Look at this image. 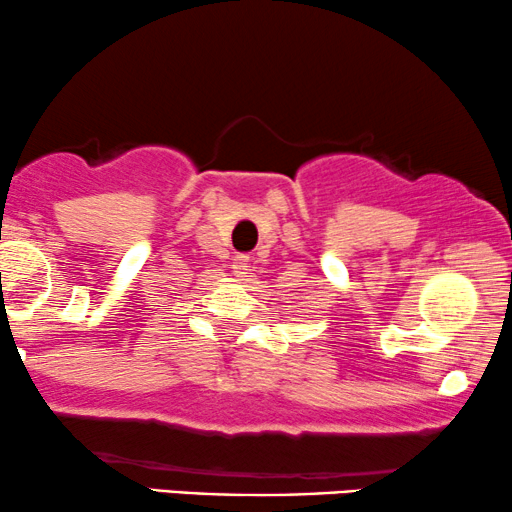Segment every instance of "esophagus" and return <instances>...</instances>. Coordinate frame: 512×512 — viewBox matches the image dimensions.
Segmentation results:
<instances>
[{"label": "esophagus", "instance_id": "esophagus-1", "mask_svg": "<svg viewBox=\"0 0 512 512\" xmlns=\"http://www.w3.org/2000/svg\"><path fill=\"white\" fill-rule=\"evenodd\" d=\"M249 270H251V263H249V256H244V254H239V256H235L232 258V273H235L239 280H244L246 275H249Z\"/></svg>", "mask_w": 512, "mask_h": 512}]
</instances>
